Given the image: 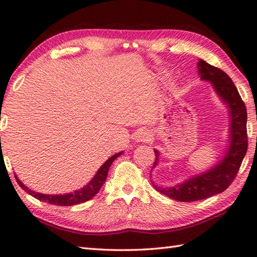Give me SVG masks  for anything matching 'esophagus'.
<instances>
[{
	"label": "esophagus",
	"mask_w": 257,
	"mask_h": 257,
	"mask_svg": "<svg viewBox=\"0 0 257 257\" xmlns=\"http://www.w3.org/2000/svg\"><path fill=\"white\" fill-rule=\"evenodd\" d=\"M152 138V133L149 130L142 129L135 134V141L137 143H147L151 141Z\"/></svg>",
	"instance_id": "esophagus-1"
}]
</instances>
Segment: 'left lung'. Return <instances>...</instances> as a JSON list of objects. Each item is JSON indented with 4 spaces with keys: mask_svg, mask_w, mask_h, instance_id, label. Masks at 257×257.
I'll list each match as a JSON object with an SVG mask.
<instances>
[{
    "mask_svg": "<svg viewBox=\"0 0 257 257\" xmlns=\"http://www.w3.org/2000/svg\"><path fill=\"white\" fill-rule=\"evenodd\" d=\"M198 72L202 81L212 84L217 95L226 104L229 111V141L225 155L216 165L207 172L189 177L188 180L174 186L156 185L153 180L152 184L158 192L181 202L198 201L219 194L229 186L238 173L247 152V111L238 90L231 78L221 69L199 59ZM156 160L152 169L157 166L160 153L154 149Z\"/></svg>",
    "mask_w": 257,
    "mask_h": 257,
    "instance_id": "8db88e82",
    "label": "left lung"
}]
</instances>
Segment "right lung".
<instances>
[{
  "instance_id": "add662e5",
  "label": "right lung",
  "mask_w": 257,
  "mask_h": 257,
  "mask_svg": "<svg viewBox=\"0 0 257 257\" xmlns=\"http://www.w3.org/2000/svg\"><path fill=\"white\" fill-rule=\"evenodd\" d=\"M121 154H122V152L116 153L113 156H111L109 160L100 167L99 171L96 172V174L93 176V179L88 182L85 186H83L82 189L76 190L74 191V192L67 193V194H44V193L35 192V191L30 190L28 186L23 184L22 182L18 179L17 175L15 176L18 184L21 186L22 190H25L28 194L32 195V197L40 200V201L55 204V206H74V204L88 201V200H91L97 192H99L100 189L102 188V185L104 184V182L106 180V175H108L111 164H112L115 158L119 157Z\"/></svg>"
}]
</instances>
